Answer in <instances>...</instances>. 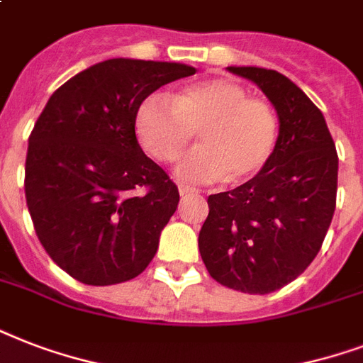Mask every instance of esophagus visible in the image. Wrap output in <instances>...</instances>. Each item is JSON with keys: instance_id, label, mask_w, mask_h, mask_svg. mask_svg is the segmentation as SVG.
<instances>
[{"instance_id": "esophagus-1", "label": "esophagus", "mask_w": 363, "mask_h": 363, "mask_svg": "<svg viewBox=\"0 0 363 363\" xmlns=\"http://www.w3.org/2000/svg\"><path fill=\"white\" fill-rule=\"evenodd\" d=\"M179 194H181V196H194V194H198V190L192 186H184V184H181V186H179Z\"/></svg>"}]
</instances>
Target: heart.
<instances>
[{
    "instance_id": "obj_1",
    "label": "heart",
    "mask_w": 363,
    "mask_h": 363,
    "mask_svg": "<svg viewBox=\"0 0 363 363\" xmlns=\"http://www.w3.org/2000/svg\"><path fill=\"white\" fill-rule=\"evenodd\" d=\"M199 130V147L182 154L175 179L190 184L242 181L267 164L279 122L273 107L228 79H205L169 98L156 92L137 109L135 133L158 162H171Z\"/></svg>"
}]
</instances>
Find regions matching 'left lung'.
<instances>
[{
  "label": "left lung",
  "instance_id": "8db88e82",
  "mask_svg": "<svg viewBox=\"0 0 363 363\" xmlns=\"http://www.w3.org/2000/svg\"><path fill=\"white\" fill-rule=\"evenodd\" d=\"M226 69L265 94L279 135L250 181L209 196L199 254L216 282L269 294L298 279L320 250L335 211L339 160L324 115L288 77L252 65Z\"/></svg>",
  "mask_w": 363,
  "mask_h": 363
}]
</instances>
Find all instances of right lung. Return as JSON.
<instances>
[{
	"mask_svg": "<svg viewBox=\"0 0 363 363\" xmlns=\"http://www.w3.org/2000/svg\"><path fill=\"white\" fill-rule=\"evenodd\" d=\"M194 73L177 62L105 60L62 84L37 118L26 203L48 256L77 281L118 284L154 258L179 190L139 147L135 115L160 86Z\"/></svg>",
	"mask_w": 363,
	"mask_h": 363,
	"instance_id": "obj_1",
	"label": "right lung"
}]
</instances>
